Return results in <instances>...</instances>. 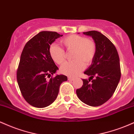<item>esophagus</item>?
Instances as JSON below:
<instances>
[{
	"instance_id": "esophagus-1",
	"label": "esophagus",
	"mask_w": 134,
	"mask_h": 134,
	"mask_svg": "<svg viewBox=\"0 0 134 134\" xmlns=\"http://www.w3.org/2000/svg\"><path fill=\"white\" fill-rule=\"evenodd\" d=\"M74 79V77H68V80H70V81H73Z\"/></svg>"
}]
</instances>
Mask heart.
<instances>
[{
	"mask_svg": "<svg viewBox=\"0 0 134 134\" xmlns=\"http://www.w3.org/2000/svg\"><path fill=\"white\" fill-rule=\"evenodd\" d=\"M67 52H73L72 58L74 61L66 62L60 68L63 74L69 77L77 76L85 67L91 65L96 54L97 46L93 40L84 36L71 35L61 41ZM49 53L54 62L61 65L65 62L66 53L64 50L56 44L50 46Z\"/></svg>",
	"mask_w": 134,
	"mask_h": 134,
	"instance_id": "obj_1",
	"label": "heart"
}]
</instances>
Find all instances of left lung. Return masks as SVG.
<instances>
[{
    "label": "left lung",
    "mask_w": 134,
    "mask_h": 134,
    "mask_svg": "<svg viewBox=\"0 0 134 134\" xmlns=\"http://www.w3.org/2000/svg\"><path fill=\"white\" fill-rule=\"evenodd\" d=\"M83 34L92 36L97 51L91 65L84 72L90 79H82L83 85L76 93L85 104L98 107L107 102L117 87L121 77L119 56L113 43L100 32L90 31Z\"/></svg>",
    "instance_id": "1"
}]
</instances>
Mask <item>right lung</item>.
Listing matches in <instances>:
<instances>
[{"label":"right lung","mask_w":134,"mask_h":134,"mask_svg":"<svg viewBox=\"0 0 134 134\" xmlns=\"http://www.w3.org/2000/svg\"><path fill=\"white\" fill-rule=\"evenodd\" d=\"M54 31H41L30 40L21 53L17 81L23 98L30 105L44 108L56 99L64 75L51 77L58 70L49 53L50 45L62 36Z\"/></svg>","instance_id":"add662e5"}]
</instances>
